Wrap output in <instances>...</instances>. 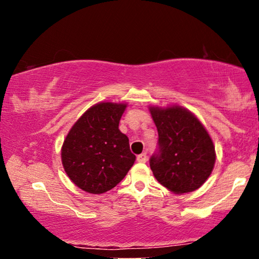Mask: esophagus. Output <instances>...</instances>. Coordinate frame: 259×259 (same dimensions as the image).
Masks as SVG:
<instances>
[{"instance_id":"1","label":"esophagus","mask_w":259,"mask_h":259,"mask_svg":"<svg viewBox=\"0 0 259 259\" xmlns=\"http://www.w3.org/2000/svg\"><path fill=\"white\" fill-rule=\"evenodd\" d=\"M137 160L139 162H146L147 161V154L146 153H141L137 157Z\"/></svg>"}]
</instances>
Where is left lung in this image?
I'll list each match as a JSON object with an SVG mask.
<instances>
[{
	"label": "left lung",
	"instance_id": "1",
	"mask_svg": "<svg viewBox=\"0 0 259 259\" xmlns=\"http://www.w3.org/2000/svg\"><path fill=\"white\" fill-rule=\"evenodd\" d=\"M150 112L158 130V152L150 159L155 179L171 192L183 194L199 189L215 161L211 137L198 118L180 106Z\"/></svg>",
	"mask_w": 259,
	"mask_h": 259
}]
</instances>
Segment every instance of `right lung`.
Returning a JSON list of instances; mask_svg holds the SVG:
<instances>
[{
    "instance_id": "obj_1",
    "label": "right lung",
    "mask_w": 259,
    "mask_h": 259,
    "mask_svg": "<svg viewBox=\"0 0 259 259\" xmlns=\"http://www.w3.org/2000/svg\"><path fill=\"white\" fill-rule=\"evenodd\" d=\"M126 104L99 102L74 123L63 141L61 159L69 179L88 193L112 190L136 161L119 121Z\"/></svg>"
}]
</instances>
